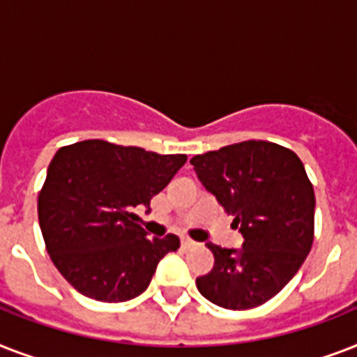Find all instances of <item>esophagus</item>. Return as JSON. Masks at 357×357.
Segmentation results:
<instances>
[{"label":"esophagus","instance_id":"34e87169","mask_svg":"<svg viewBox=\"0 0 357 357\" xmlns=\"http://www.w3.org/2000/svg\"><path fill=\"white\" fill-rule=\"evenodd\" d=\"M195 246V241H190V238H181V248L189 250Z\"/></svg>","mask_w":357,"mask_h":357}]
</instances>
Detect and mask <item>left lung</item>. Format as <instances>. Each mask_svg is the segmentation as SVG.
Masks as SVG:
<instances>
[{
	"mask_svg": "<svg viewBox=\"0 0 357 357\" xmlns=\"http://www.w3.org/2000/svg\"><path fill=\"white\" fill-rule=\"evenodd\" d=\"M202 185L234 215L243 248L207 243L213 271L196 278L209 302L252 310L276 296L310 254L315 192L294 151L266 140H244L190 159Z\"/></svg>",
	"mask_w": 357,
	"mask_h": 357,
	"instance_id": "obj_1",
	"label": "left lung"
}]
</instances>
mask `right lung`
<instances>
[{
	"mask_svg": "<svg viewBox=\"0 0 357 357\" xmlns=\"http://www.w3.org/2000/svg\"><path fill=\"white\" fill-rule=\"evenodd\" d=\"M185 161L183 153L161 155L98 139L55 153L38 195V222L53 265L75 291L100 302L144 293L179 238H148L135 209L150 211L151 198Z\"/></svg>",
	"mask_w": 357,
	"mask_h": 357,
	"instance_id": "obj_1",
	"label": "right lung"
}]
</instances>
